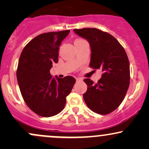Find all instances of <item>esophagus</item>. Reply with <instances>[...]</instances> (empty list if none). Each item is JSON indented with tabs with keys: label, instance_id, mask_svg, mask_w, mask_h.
<instances>
[{
	"label": "esophagus",
	"instance_id": "obj_1",
	"mask_svg": "<svg viewBox=\"0 0 149 149\" xmlns=\"http://www.w3.org/2000/svg\"><path fill=\"white\" fill-rule=\"evenodd\" d=\"M76 82H78V81H80V80H82L81 78H76Z\"/></svg>",
	"mask_w": 149,
	"mask_h": 149
}]
</instances>
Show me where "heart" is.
Wrapping results in <instances>:
<instances>
[{"instance_id": "heart-1", "label": "heart", "mask_w": 149, "mask_h": 149, "mask_svg": "<svg viewBox=\"0 0 149 149\" xmlns=\"http://www.w3.org/2000/svg\"><path fill=\"white\" fill-rule=\"evenodd\" d=\"M80 40H82V39H76V40H75V42H77V41H80Z\"/></svg>"}]
</instances>
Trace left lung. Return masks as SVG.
<instances>
[{
  "label": "left lung",
  "mask_w": 149,
  "mask_h": 149,
  "mask_svg": "<svg viewBox=\"0 0 149 149\" xmlns=\"http://www.w3.org/2000/svg\"><path fill=\"white\" fill-rule=\"evenodd\" d=\"M86 39L91 48L90 66L102 71L97 83L85 78L88 90L83 94L85 104L98 114H109L123 101L130 80V62L125 49L111 34L95 28L74 29Z\"/></svg>",
  "instance_id": "1"
}]
</instances>
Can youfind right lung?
I'll use <instances>...</instances> for the list:
<instances>
[{
    "label": "right lung",
    "instance_id": "obj_1",
    "mask_svg": "<svg viewBox=\"0 0 149 149\" xmlns=\"http://www.w3.org/2000/svg\"><path fill=\"white\" fill-rule=\"evenodd\" d=\"M69 30L48 32L37 36L23 49L19 59L17 78L25 103L42 117L60 113L66 98L76 83L72 76L53 78L49 73L58 62L59 45Z\"/></svg>",
    "mask_w": 149,
    "mask_h": 149
}]
</instances>
